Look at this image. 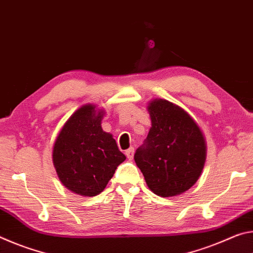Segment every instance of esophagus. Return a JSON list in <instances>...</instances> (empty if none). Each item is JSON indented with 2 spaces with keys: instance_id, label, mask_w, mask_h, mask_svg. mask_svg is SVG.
<instances>
[{
  "instance_id": "esophagus-1",
  "label": "esophagus",
  "mask_w": 253,
  "mask_h": 253,
  "mask_svg": "<svg viewBox=\"0 0 253 253\" xmlns=\"http://www.w3.org/2000/svg\"><path fill=\"white\" fill-rule=\"evenodd\" d=\"M125 154H126V156H127L128 160H131V158L134 157V148L130 147L129 149H127V151L125 152Z\"/></svg>"
}]
</instances>
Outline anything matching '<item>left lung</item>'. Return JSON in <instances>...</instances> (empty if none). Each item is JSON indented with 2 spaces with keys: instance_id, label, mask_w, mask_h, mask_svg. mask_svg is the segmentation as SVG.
Segmentation results:
<instances>
[{
  "instance_id": "left-lung-1",
  "label": "left lung",
  "mask_w": 253,
  "mask_h": 253,
  "mask_svg": "<svg viewBox=\"0 0 253 253\" xmlns=\"http://www.w3.org/2000/svg\"><path fill=\"white\" fill-rule=\"evenodd\" d=\"M144 146L134 156L149 190L162 198L184 193L200 178L207 160L205 137L190 114L165 99H153Z\"/></svg>"
}]
</instances>
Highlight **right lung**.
Masks as SVG:
<instances>
[{"instance_id":"obj_1","label":"right lung","mask_w":253,"mask_h":253,"mask_svg":"<svg viewBox=\"0 0 253 253\" xmlns=\"http://www.w3.org/2000/svg\"><path fill=\"white\" fill-rule=\"evenodd\" d=\"M104 115L96 105L81 106L63 124L53 144L52 162L59 179L81 196L100 194L126 160L113 135L102 130Z\"/></svg>"}]
</instances>
